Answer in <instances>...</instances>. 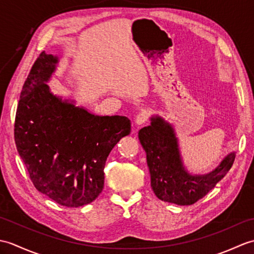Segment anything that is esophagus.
<instances>
[{
  "label": "esophagus",
  "instance_id": "obj_1",
  "mask_svg": "<svg viewBox=\"0 0 254 254\" xmlns=\"http://www.w3.org/2000/svg\"><path fill=\"white\" fill-rule=\"evenodd\" d=\"M147 118H148V111H147V110H145V109H144V110H142L141 112L138 113L137 117H136V119H135V123H136V126H142L143 123L146 122Z\"/></svg>",
  "mask_w": 254,
  "mask_h": 254
}]
</instances>
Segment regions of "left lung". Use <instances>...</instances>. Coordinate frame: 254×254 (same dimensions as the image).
Segmentation results:
<instances>
[{"instance_id": "1", "label": "left lung", "mask_w": 254, "mask_h": 254, "mask_svg": "<svg viewBox=\"0 0 254 254\" xmlns=\"http://www.w3.org/2000/svg\"><path fill=\"white\" fill-rule=\"evenodd\" d=\"M138 139L146 153L156 196L177 205H191L206 195L229 171L236 157L231 152L208 174H191L183 164L175 128L159 116H153L150 126L139 130Z\"/></svg>"}]
</instances>
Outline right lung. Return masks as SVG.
Masks as SVG:
<instances>
[{
    "label": "right lung",
    "instance_id": "right-lung-1",
    "mask_svg": "<svg viewBox=\"0 0 254 254\" xmlns=\"http://www.w3.org/2000/svg\"><path fill=\"white\" fill-rule=\"evenodd\" d=\"M59 63L40 53L25 80L15 118L20 158L39 192L66 207H79L104 189L105 165L112 148L131 132L122 116H96L48 86Z\"/></svg>",
    "mask_w": 254,
    "mask_h": 254
}]
</instances>
